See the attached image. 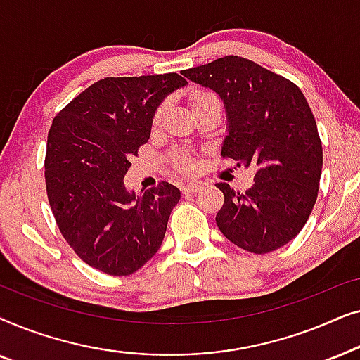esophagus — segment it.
Segmentation results:
<instances>
[{
    "instance_id": "34e87169",
    "label": "esophagus",
    "mask_w": 360,
    "mask_h": 360,
    "mask_svg": "<svg viewBox=\"0 0 360 360\" xmlns=\"http://www.w3.org/2000/svg\"><path fill=\"white\" fill-rule=\"evenodd\" d=\"M201 188H203V184H201V181H191V184H185V185L180 186L181 193H184V195L195 193V191H198Z\"/></svg>"
}]
</instances>
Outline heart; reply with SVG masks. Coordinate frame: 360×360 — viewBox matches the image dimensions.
<instances>
[{
    "instance_id": "b5f03b06",
    "label": "heart",
    "mask_w": 360,
    "mask_h": 360,
    "mask_svg": "<svg viewBox=\"0 0 360 360\" xmlns=\"http://www.w3.org/2000/svg\"><path fill=\"white\" fill-rule=\"evenodd\" d=\"M214 98H216V96L213 95V93H208V91H198V93H195V95H193V108L201 105V103L208 101V100H214ZM162 115H164V106H160L159 110H157L155 116H154V121L159 122ZM175 167H176V169H179L180 172H186V170H190V162L186 160L185 157H179V159L175 160Z\"/></svg>"
}]
</instances>
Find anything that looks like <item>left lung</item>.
Masks as SVG:
<instances>
[{
	"instance_id": "left-lung-1",
	"label": "left lung",
	"mask_w": 360,
	"mask_h": 360,
	"mask_svg": "<svg viewBox=\"0 0 360 360\" xmlns=\"http://www.w3.org/2000/svg\"><path fill=\"white\" fill-rule=\"evenodd\" d=\"M181 73L224 103L228 136L221 155L255 170L244 193L216 185L224 195L216 214L219 231L254 254L282 248L308 221L321 179V139L307 98L293 82L238 56Z\"/></svg>"
}]
</instances>
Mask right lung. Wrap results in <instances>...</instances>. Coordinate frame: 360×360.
Wrapping results in <instances>:
<instances>
[{"mask_svg":"<svg viewBox=\"0 0 360 360\" xmlns=\"http://www.w3.org/2000/svg\"><path fill=\"white\" fill-rule=\"evenodd\" d=\"M185 85L179 73L106 77L53 117L46 152L49 203L68 245L103 274L131 275L160 249L180 190L160 181L136 195L122 180L149 141L157 108Z\"/></svg>","mask_w":360,"mask_h":360,"instance_id":"right-lung-1","label":"right lung"}]
</instances>
